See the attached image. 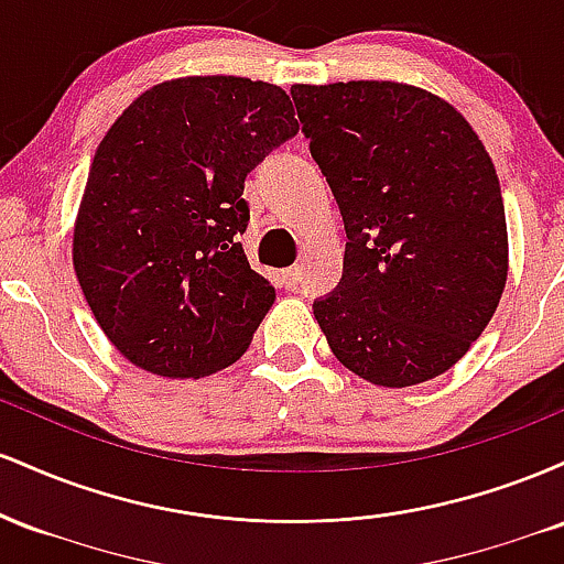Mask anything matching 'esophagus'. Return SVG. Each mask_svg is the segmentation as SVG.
<instances>
[{
  "mask_svg": "<svg viewBox=\"0 0 564 564\" xmlns=\"http://www.w3.org/2000/svg\"><path fill=\"white\" fill-rule=\"evenodd\" d=\"M300 278H302V268L300 264H291V268L281 270V283L286 289H296L300 286Z\"/></svg>",
  "mask_w": 564,
  "mask_h": 564,
  "instance_id": "34e87169",
  "label": "esophagus"
}]
</instances>
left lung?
Returning <instances> with one entry per match:
<instances>
[{
    "label": "left lung",
    "mask_w": 564,
    "mask_h": 564,
    "mask_svg": "<svg viewBox=\"0 0 564 564\" xmlns=\"http://www.w3.org/2000/svg\"><path fill=\"white\" fill-rule=\"evenodd\" d=\"M291 97L347 230L339 286L313 304L328 347L379 387L440 377L507 286V215L482 140L411 84H294Z\"/></svg>",
    "instance_id": "1"
}]
</instances>
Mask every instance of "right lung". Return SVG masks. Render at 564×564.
Returning <instances> with one entry per match:
<instances>
[{
    "label": "right lung",
    "mask_w": 564,
    "mask_h": 564,
    "mask_svg": "<svg viewBox=\"0 0 564 564\" xmlns=\"http://www.w3.org/2000/svg\"><path fill=\"white\" fill-rule=\"evenodd\" d=\"M300 132L281 87L183 76L129 102L97 145L74 225V270L111 345L142 371L228 368L275 302L249 268L243 180Z\"/></svg>",
    "instance_id": "right-lung-1"
}]
</instances>
